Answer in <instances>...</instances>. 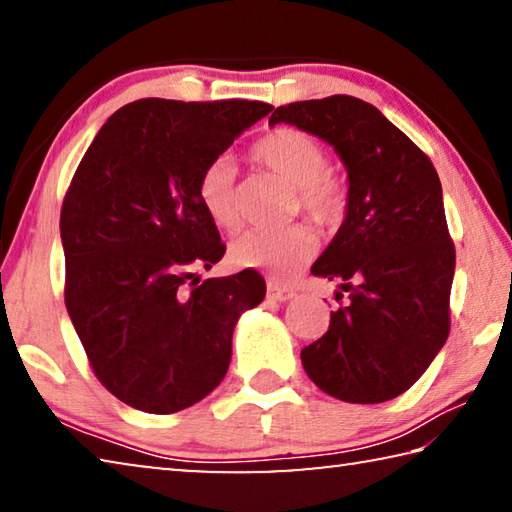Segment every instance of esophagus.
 I'll list each match as a JSON object with an SVG mask.
<instances>
[{
    "label": "esophagus",
    "mask_w": 512,
    "mask_h": 512,
    "mask_svg": "<svg viewBox=\"0 0 512 512\" xmlns=\"http://www.w3.org/2000/svg\"><path fill=\"white\" fill-rule=\"evenodd\" d=\"M266 293H268V298L277 300V302H289L291 298H296V291H293L291 287H282V284H277V282H268Z\"/></svg>",
    "instance_id": "obj_1"
}]
</instances>
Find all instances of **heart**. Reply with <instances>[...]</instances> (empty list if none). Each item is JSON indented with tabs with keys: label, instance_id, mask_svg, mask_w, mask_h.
Segmentation results:
<instances>
[{
	"label": "heart",
	"instance_id": "obj_1",
	"mask_svg": "<svg viewBox=\"0 0 512 512\" xmlns=\"http://www.w3.org/2000/svg\"><path fill=\"white\" fill-rule=\"evenodd\" d=\"M250 158L259 167L296 189L293 210L305 212L320 228H334L343 221L350 203L345 178L327 167V151L318 137L293 126L273 128L253 144ZM205 214L232 230L239 225L237 171L228 158H216L203 169L196 187ZM316 253V235L305 225L289 230H246L232 239L230 257L237 266L268 268L275 275H289Z\"/></svg>",
	"mask_w": 512,
	"mask_h": 512
}]
</instances>
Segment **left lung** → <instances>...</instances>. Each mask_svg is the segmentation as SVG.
Here are the masks:
<instances>
[{
    "mask_svg": "<svg viewBox=\"0 0 512 512\" xmlns=\"http://www.w3.org/2000/svg\"><path fill=\"white\" fill-rule=\"evenodd\" d=\"M280 121L332 144L350 180L345 221L311 266L341 282L348 305L302 348V366L336 400H393L422 377L449 336L456 250L438 173L375 106L348 94L280 106L268 124Z\"/></svg>",
    "mask_w": 512,
    "mask_h": 512,
    "instance_id": "1",
    "label": "left lung"
}]
</instances>
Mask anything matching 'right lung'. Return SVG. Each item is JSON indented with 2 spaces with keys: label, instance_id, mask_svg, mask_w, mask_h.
<instances>
[{
  "label": "right lung",
  "instance_id": "1",
  "mask_svg": "<svg viewBox=\"0 0 512 512\" xmlns=\"http://www.w3.org/2000/svg\"><path fill=\"white\" fill-rule=\"evenodd\" d=\"M273 110L264 101L140 99L94 137L60 210L65 307L108 391L176 413L221 384L241 311L266 282L253 268L198 280L225 253L198 201L203 169Z\"/></svg>",
  "mask_w": 512,
  "mask_h": 512
}]
</instances>
